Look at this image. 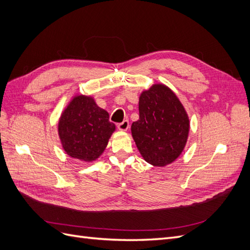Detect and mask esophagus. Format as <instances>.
Wrapping results in <instances>:
<instances>
[{
	"instance_id": "obj_1",
	"label": "esophagus",
	"mask_w": 250,
	"mask_h": 250,
	"mask_svg": "<svg viewBox=\"0 0 250 250\" xmlns=\"http://www.w3.org/2000/svg\"><path fill=\"white\" fill-rule=\"evenodd\" d=\"M118 128L120 130H122V131H126L128 128H129V121L128 120H124L122 123H119L118 124Z\"/></svg>"
}]
</instances>
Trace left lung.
I'll list each match as a JSON object with an SVG mask.
<instances>
[{
	"mask_svg": "<svg viewBox=\"0 0 250 250\" xmlns=\"http://www.w3.org/2000/svg\"><path fill=\"white\" fill-rule=\"evenodd\" d=\"M139 111L131 133L144 160L158 167L173 163L183 152L190 129L183 104L169 87L154 84L141 94Z\"/></svg>",
	"mask_w": 250,
	"mask_h": 250,
	"instance_id": "8db88e82",
	"label": "left lung"
}]
</instances>
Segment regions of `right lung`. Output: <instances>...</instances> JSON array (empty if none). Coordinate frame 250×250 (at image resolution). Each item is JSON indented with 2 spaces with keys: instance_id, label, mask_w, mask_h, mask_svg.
I'll return each mask as SVG.
<instances>
[{
  "instance_id": "add662e5",
  "label": "right lung",
  "mask_w": 250,
  "mask_h": 250,
  "mask_svg": "<svg viewBox=\"0 0 250 250\" xmlns=\"http://www.w3.org/2000/svg\"><path fill=\"white\" fill-rule=\"evenodd\" d=\"M115 129L108 112L98 106L93 98L82 95L70 102L58 123L66 154L84 162L95 161L103 153Z\"/></svg>"
}]
</instances>
